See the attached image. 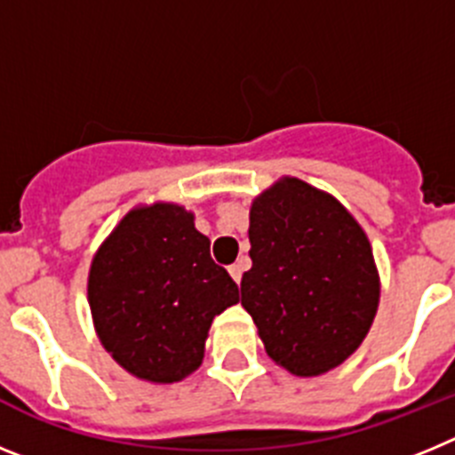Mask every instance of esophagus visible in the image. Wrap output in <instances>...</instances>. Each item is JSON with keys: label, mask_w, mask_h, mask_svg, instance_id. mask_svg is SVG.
<instances>
[{"label": "esophagus", "mask_w": 455, "mask_h": 455, "mask_svg": "<svg viewBox=\"0 0 455 455\" xmlns=\"http://www.w3.org/2000/svg\"><path fill=\"white\" fill-rule=\"evenodd\" d=\"M228 271H230L232 280H235V283L239 284L241 283V275H243V262H235L230 268H228Z\"/></svg>", "instance_id": "1"}]
</instances>
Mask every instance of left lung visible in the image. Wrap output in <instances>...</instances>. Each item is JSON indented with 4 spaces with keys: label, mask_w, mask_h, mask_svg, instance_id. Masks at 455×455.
<instances>
[{
    "label": "left lung",
    "mask_w": 455,
    "mask_h": 455,
    "mask_svg": "<svg viewBox=\"0 0 455 455\" xmlns=\"http://www.w3.org/2000/svg\"><path fill=\"white\" fill-rule=\"evenodd\" d=\"M252 268L241 305L268 357L293 376H321L363 344L380 299L371 243L331 193L277 180L251 207Z\"/></svg>",
    "instance_id": "obj_1"
}]
</instances>
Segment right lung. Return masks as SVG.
<instances>
[{
  "label": "right lung",
  "mask_w": 455,
  "mask_h": 455,
  "mask_svg": "<svg viewBox=\"0 0 455 455\" xmlns=\"http://www.w3.org/2000/svg\"><path fill=\"white\" fill-rule=\"evenodd\" d=\"M239 303L230 273L180 204L136 207L104 239L88 273L102 347L132 376L178 383L200 367L216 315Z\"/></svg>",
  "instance_id": "add662e5"
}]
</instances>
